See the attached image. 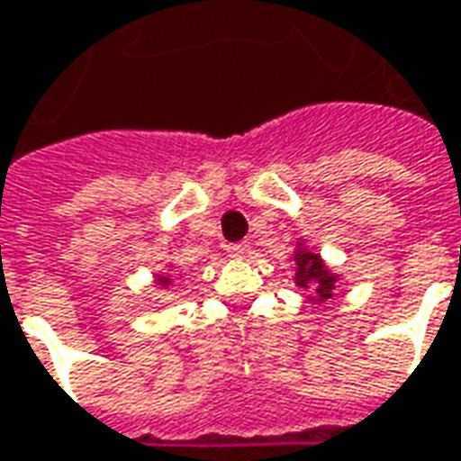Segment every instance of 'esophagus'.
Listing matches in <instances>:
<instances>
[{"label": "esophagus", "mask_w": 461, "mask_h": 461, "mask_svg": "<svg viewBox=\"0 0 461 461\" xmlns=\"http://www.w3.org/2000/svg\"><path fill=\"white\" fill-rule=\"evenodd\" d=\"M249 254V247L247 244H241V241H237V244H227V257H231V259H244Z\"/></svg>", "instance_id": "esophagus-1"}]
</instances>
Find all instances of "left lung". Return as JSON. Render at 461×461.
I'll return each mask as SVG.
<instances>
[{
    "label": "left lung",
    "mask_w": 461,
    "mask_h": 461,
    "mask_svg": "<svg viewBox=\"0 0 461 461\" xmlns=\"http://www.w3.org/2000/svg\"><path fill=\"white\" fill-rule=\"evenodd\" d=\"M294 261H296V286H301V289H313L316 301H326L333 296L330 291H333L336 276L323 267L319 254H313L309 249H299Z\"/></svg>",
    "instance_id": "1"
}]
</instances>
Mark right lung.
Instances as JSON below:
<instances>
[{"label": "right lung", "mask_w": 461, "mask_h": 461, "mask_svg": "<svg viewBox=\"0 0 461 461\" xmlns=\"http://www.w3.org/2000/svg\"><path fill=\"white\" fill-rule=\"evenodd\" d=\"M170 281L172 279H167V276H162V274H160V276H158V284H160V286H165V289L170 286Z\"/></svg>", "instance_id": "1"}]
</instances>
